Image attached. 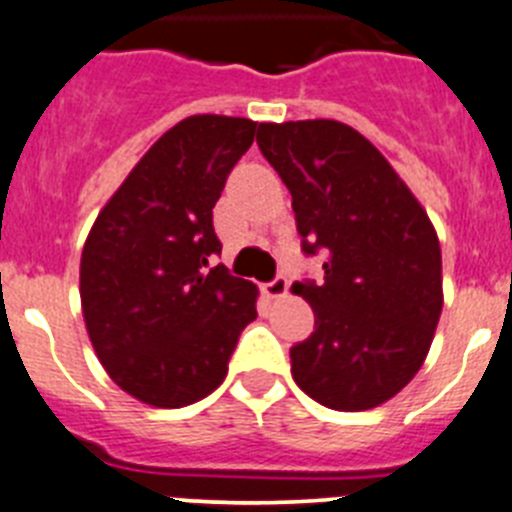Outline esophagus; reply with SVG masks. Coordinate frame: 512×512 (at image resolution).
Returning <instances> with one entry per match:
<instances>
[{"instance_id": "obj_1", "label": "esophagus", "mask_w": 512, "mask_h": 512, "mask_svg": "<svg viewBox=\"0 0 512 512\" xmlns=\"http://www.w3.org/2000/svg\"><path fill=\"white\" fill-rule=\"evenodd\" d=\"M265 296L267 298H283L285 293H288V278L285 275H275L270 283H265Z\"/></svg>"}]
</instances>
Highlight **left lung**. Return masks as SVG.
I'll return each instance as SVG.
<instances>
[{
    "mask_svg": "<svg viewBox=\"0 0 512 512\" xmlns=\"http://www.w3.org/2000/svg\"><path fill=\"white\" fill-rule=\"evenodd\" d=\"M257 145L293 196L303 252H326L324 283H293L316 316L290 347L293 380L326 408L370 411L413 380L434 342L444 306L434 224L349 124L262 122Z\"/></svg>",
    "mask_w": 512,
    "mask_h": 512,
    "instance_id": "left-lung-1",
    "label": "left lung"
}]
</instances>
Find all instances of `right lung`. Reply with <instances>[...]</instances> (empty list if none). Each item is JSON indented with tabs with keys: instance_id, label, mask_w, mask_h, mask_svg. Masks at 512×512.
I'll return each instance as SVG.
<instances>
[{
	"instance_id": "obj_1",
	"label": "right lung",
	"mask_w": 512,
	"mask_h": 512,
	"mask_svg": "<svg viewBox=\"0 0 512 512\" xmlns=\"http://www.w3.org/2000/svg\"><path fill=\"white\" fill-rule=\"evenodd\" d=\"M257 122L196 114L170 127L96 216L81 255V308L104 370L124 393L181 408L224 382L257 319V285L234 278L214 204Z\"/></svg>"
}]
</instances>
